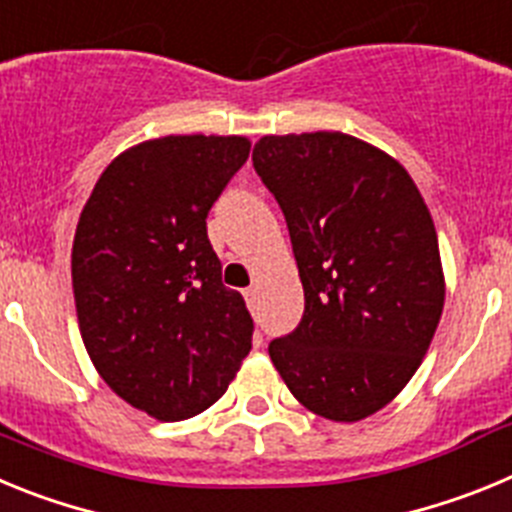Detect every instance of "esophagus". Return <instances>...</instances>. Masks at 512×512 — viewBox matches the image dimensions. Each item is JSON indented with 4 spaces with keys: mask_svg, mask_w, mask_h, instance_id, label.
Here are the masks:
<instances>
[{
    "mask_svg": "<svg viewBox=\"0 0 512 512\" xmlns=\"http://www.w3.org/2000/svg\"><path fill=\"white\" fill-rule=\"evenodd\" d=\"M243 297H246L248 302V310L251 312L259 310V287H248L246 292H243Z\"/></svg>",
    "mask_w": 512,
    "mask_h": 512,
    "instance_id": "1",
    "label": "esophagus"
}]
</instances>
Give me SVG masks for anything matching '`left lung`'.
Here are the masks:
<instances>
[{"label": "left lung", "instance_id": "8db88e82", "mask_svg": "<svg viewBox=\"0 0 512 512\" xmlns=\"http://www.w3.org/2000/svg\"><path fill=\"white\" fill-rule=\"evenodd\" d=\"M253 169L287 220L305 289L269 343L289 392L338 423L377 413L418 372L443 310L438 235L410 174L354 135H264Z\"/></svg>", "mask_w": 512, "mask_h": 512}]
</instances>
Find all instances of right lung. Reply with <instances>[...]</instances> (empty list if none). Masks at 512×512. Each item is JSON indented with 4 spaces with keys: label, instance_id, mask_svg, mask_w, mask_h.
Listing matches in <instances>:
<instances>
[{
    "label": "right lung",
    "instance_id": "1",
    "mask_svg": "<svg viewBox=\"0 0 512 512\" xmlns=\"http://www.w3.org/2000/svg\"><path fill=\"white\" fill-rule=\"evenodd\" d=\"M248 151L241 135L146 140L102 171L81 210V338L110 390L156 420L210 408L251 351L246 302L223 284L207 238V212Z\"/></svg>",
    "mask_w": 512,
    "mask_h": 512
}]
</instances>
